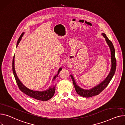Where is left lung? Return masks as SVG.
I'll return each mask as SVG.
<instances>
[{"label": "left lung", "instance_id": "8db88e82", "mask_svg": "<svg viewBox=\"0 0 125 125\" xmlns=\"http://www.w3.org/2000/svg\"><path fill=\"white\" fill-rule=\"evenodd\" d=\"M104 37L105 38V41L106 42V43L107 45H109L110 50H111V62H112V67H111V71L109 73V74L108 75V76L102 82H101L100 84L97 85V86L94 87V88H91L90 89L88 90H85L84 89H82L80 88L79 86H78L76 83L75 81L74 80L73 76L71 75V77L72 78V81H73V85L75 88V90L76 91V93L77 94H78L79 95L83 96V97H91L93 96L97 95L100 94L102 91L104 90L105 87L108 85V84H109L110 82L112 80L113 77L114 76L115 73V69H116V66H117V62H116V59L115 57V48L113 46V44L112 43V42L108 39L106 35L104 33H102V34Z\"/></svg>", "mask_w": 125, "mask_h": 125}]
</instances>
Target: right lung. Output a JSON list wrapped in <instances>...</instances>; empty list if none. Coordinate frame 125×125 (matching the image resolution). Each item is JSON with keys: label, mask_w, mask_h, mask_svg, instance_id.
<instances>
[{"label": "right lung", "mask_w": 125, "mask_h": 125, "mask_svg": "<svg viewBox=\"0 0 125 125\" xmlns=\"http://www.w3.org/2000/svg\"><path fill=\"white\" fill-rule=\"evenodd\" d=\"M23 34H24V32H22L21 35V36L20 37V38L18 41L17 44H16V47H17V46H18L20 42L21 41V39L23 35ZM14 55L13 56V58L12 60V71H13V73L14 74V76L15 77L16 82V83H17V84H18L20 89L22 91V92H23L26 94L29 95L30 97H31L32 98L38 99V100H39V101H46L49 100L50 99H51L54 95V94L55 92V86H54V87H50L47 90L43 91H35V90L30 89L29 88H28L27 87L25 86L22 83L21 81L19 79L17 75H16V74L15 69H14ZM61 70H62L61 68H59V70H58V71L57 74L54 77L53 80H54L56 78V76L58 77L59 73L60 72V71Z\"/></svg>", "instance_id": "right-lung-1"}]
</instances>
